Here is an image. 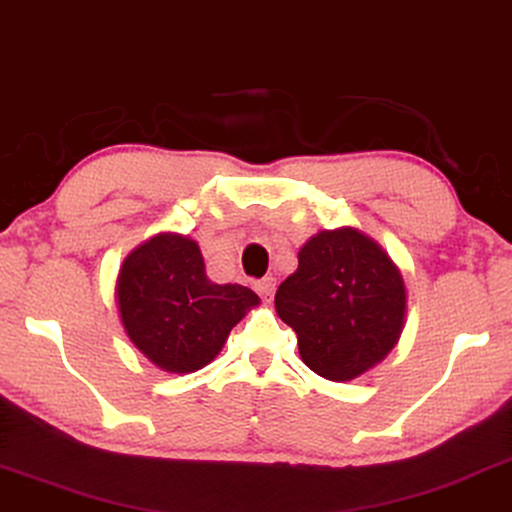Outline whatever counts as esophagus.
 Returning <instances> with one entry per match:
<instances>
[{"label":"esophagus","mask_w":512,"mask_h":512,"mask_svg":"<svg viewBox=\"0 0 512 512\" xmlns=\"http://www.w3.org/2000/svg\"><path fill=\"white\" fill-rule=\"evenodd\" d=\"M256 291H258V295H261V298H263L265 302H270L274 291H277V279H274V277H265V279H261V281H256Z\"/></svg>","instance_id":"esophagus-1"}]
</instances>
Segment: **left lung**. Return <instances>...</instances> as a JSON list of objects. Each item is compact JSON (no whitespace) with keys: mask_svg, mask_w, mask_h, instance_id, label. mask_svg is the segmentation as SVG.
Wrapping results in <instances>:
<instances>
[{"mask_svg":"<svg viewBox=\"0 0 512 512\" xmlns=\"http://www.w3.org/2000/svg\"><path fill=\"white\" fill-rule=\"evenodd\" d=\"M274 309L298 335L300 358L311 372L353 381L399 342L406 286L379 242L342 226L305 242L298 270L274 295Z\"/></svg>","mask_w":512,"mask_h":512,"instance_id":"obj_1","label":"left lung"}]
</instances>
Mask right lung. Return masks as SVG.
<instances>
[{"label": "right lung", "instance_id": "obj_1", "mask_svg": "<svg viewBox=\"0 0 512 512\" xmlns=\"http://www.w3.org/2000/svg\"><path fill=\"white\" fill-rule=\"evenodd\" d=\"M131 344L159 369L191 374L217 358L258 295L240 284H214L196 240L159 233L124 258L115 286Z\"/></svg>", "mask_w": 512, "mask_h": 512}]
</instances>
